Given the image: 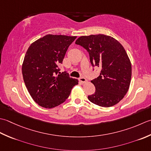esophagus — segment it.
Here are the masks:
<instances>
[{
  "label": "esophagus",
  "mask_w": 151,
  "mask_h": 151,
  "mask_svg": "<svg viewBox=\"0 0 151 151\" xmlns=\"http://www.w3.org/2000/svg\"><path fill=\"white\" fill-rule=\"evenodd\" d=\"M79 79L80 82H81L82 83H87V81H88L85 78H80Z\"/></svg>",
  "instance_id": "1"
}]
</instances>
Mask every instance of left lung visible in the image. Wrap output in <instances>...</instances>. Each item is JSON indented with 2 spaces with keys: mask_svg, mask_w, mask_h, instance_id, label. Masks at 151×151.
I'll return each mask as SVG.
<instances>
[{
  "mask_svg": "<svg viewBox=\"0 0 151 151\" xmlns=\"http://www.w3.org/2000/svg\"><path fill=\"white\" fill-rule=\"evenodd\" d=\"M76 44L87 50L93 66L101 68L100 76L91 81L96 88L88 99L96 105L109 107L119 103L130 87L132 64L121 43L104 35L82 36Z\"/></svg>",
  "mask_w": 151,
  "mask_h": 151,
  "instance_id": "left-lung-1",
  "label": "left lung"
}]
</instances>
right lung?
I'll use <instances>...</instances> for the list:
<instances>
[{"mask_svg": "<svg viewBox=\"0 0 151 151\" xmlns=\"http://www.w3.org/2000/svg\"><path fill=\"white\" fill-rule=\"evenodd\" d=\"M76 38L47 35L32 43L27 50L22 74L30 95L39 106L47 109L59 106L78 84V79L58 69L68 48Z\"/></svg>", "mask_w": 151, "mask_h": 151, "instance_id": "add662e5", "label": "right lung"}]
</instances>
